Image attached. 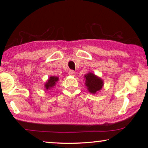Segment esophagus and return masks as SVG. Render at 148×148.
I'll list each match as a JSON object with an SVG mask.
<instances>
[{
  "mask_svg": "<svg viewBox=\"0 0 148 148\" xmlns=\"http://www.w3.org/2000/svg\"><path fill=\"white\" fill-rule=\"evenodd\" d=\"M69 74L71 76H74L75 75H76V72H75L74 71H70L69 72Z\"/></svg>",
  "mask_w": 148,
  "mask_h": 148,
  "instance_id": "1",
  "label": "esophagus"
}]
</instances>
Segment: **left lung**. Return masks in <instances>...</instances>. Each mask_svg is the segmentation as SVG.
Returning <instances> with one entry per match:
<instances>
[{
	"instance_id": "1",
	"label": "left lung",
	"mask_w": 148,
	"mask_h": 148,
	"mask_svg": "<svg viewBox=\"0 0 148 148\" xmlns=\"http://www.w3.org/2000/svg\"><path fill=\"white\" fill-rule=\"evenodd\" d=\"M84 78L87 89L91 94L97 93L104 86L103 80L92 72H89L85 75Z\"/></svg>"
}]
</instances>
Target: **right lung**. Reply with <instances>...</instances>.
<instances>
[{"instance_id":"obj_1","label":"right lung","mask_w":148,"mask_h":148,"mask_svg":"<svg viewBox=\"0 0 148 148\" xmlns=\"http://www.w3.org/2000/svg\"><path fill=\"white\" fill-rule=\"evenodd\" d=\"M59 78L57 76H50L44 84V88L46 89L47 91V90L51 89L55 86H56V83L59 81Z\"/></svg>"}]
</instances>
